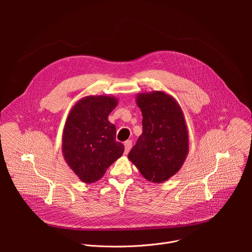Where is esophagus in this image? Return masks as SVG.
Listing matches in <instances>:
<instances>
[{"label":"esophagus","mask_w":252,"mask_h":252,"mask_svg":"<svg viewBox=\"0 0 252 252\" xmlns=\"http://www.w3.org/2000/svg\"><path fill=\"white\" fill-rule=\"evenodd\" d=\"M131 149V140H126L125 142V154L127 155Z\"/></svg>","instance_id":"obj_1"}]
</instances>
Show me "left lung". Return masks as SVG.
I'll list each match as a JSON object with an SVG mask.
<instances>
[{"instance_id": "obj_1", "label": "left lung", "mask_w": 252, "mask_h": 252, "mask_svg": "<svg viewBox=\"0 0 252 252\" xmlns=\"http://www.w3.org/2000/svg\"><path fill=\"white\" fill-rule=\"evenodd\" d=\"M142 114V133L128 159L147 181L161 184L184 165L189 155V130L184 112L170 94L154 91L135 96Z\"/></svg>"}]
</instances>
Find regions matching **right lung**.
Wrapping results in <instances>:
<instances>
[{"mask_svg": "<svg viewBox=\"0 0 252 252\" xmlns=\"http://www.w3.org/2000/svg\"><path fill=\"white\" fill-rule=\"evenodd\" d=\"M118 103L113 95H87L67 115L62 152L68 167L85 184L97 182L124 154V145L116 140V126L109 122Z\"/></svg>", "mask_w": 252, "mask_h": 252, "instance_id": "1", "label": "right lung"}]
</instances>
